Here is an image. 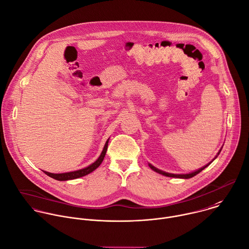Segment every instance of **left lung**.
Masks as SVG:
<instances>
[{
  "instance_id": "left-lung-1",
  "label": "left lung",
  "mask_w": 249,
  "mask_h": 249,
  "mask_svg": "<svg viewBox=\"0 0 249 249\" xmlns=\"http://www.w3.org/2000/svg\"><path fill=\"white\" fill-rule=\"evenodd\" d=\"M223 147V146H222ZM221 149L222 148H220V150L218 151V153H217V155L215 156V158L214 159H216V157L219 155V153L221 152ZM213 159V160H214ZM212 161V162H213ZM211 162V163H212ZM211 163H209V164H207L206 166H204L203 168H201V169H199V170H197V171H195V172H192V173H190V174H182V175H175V174H170V173H166V172H163V171H161V170H159V169H157V168H155L154 166H152L151 164H148V166H149V168L150 169H152L154 172H156V173H158V174H160V175H163V176H165V177H169V178H193V177H195L196 175H198L199 173H201L204 169H206L209 165H211Z\"/></svg>"
}]
</instances>
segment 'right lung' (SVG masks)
<instances>
[{
	"label": "right lung",
	"instance_id": "obj_1",
	"mask_svg": "<svg viewBox=\"0 0 249 249\" xmlns=\"http://www.w3.org/2000/svg\"><path fill=\"white\" fill-rule=\"evenodd\" d=\"M109 140V139H108ZM108 140L107 141L105 146H104V149L100 155V157L93 163L91 164L90 166L84 168V169H81V170H78V171H74V172H70V173H64V174H52V173H48V172H44L45 175H47L48 177L56 179V180H60V181H65V180H71V179H75V178H81V177H84L90 173H92L93 171H95L103 162L104 158H105V155L107 153V145H108Z\"/></svg>",
	"mask_w": 249,
	"mask_h": 249
}]
</instances>
